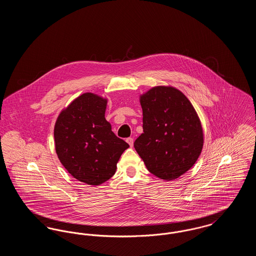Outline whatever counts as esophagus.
I'll return each instance as SVG.
<instances>
[{"label": "esophagus", "mask_w": 256, "mask_h": 256, "mask_svg": "<svg viewBox=\"0 0 256 256\" xmlns=\"http://www.w3.org/2000/svg\"><path fill=\"white\" fill-rule=\"evenodd\" d=\"M126 141L128 142V144L130 146H134V138H132V137H130V138H126Z\"/></svg>", "instance_id": "1"}]
</instances>
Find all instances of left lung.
Wrapping results in <instances>:
<instances>
[{"mask_svg": "<svg viewBox=\"0 0 256 256\" xmlns=\"http://www.w3.org/2000/svg\"><path fill=\"white\" fill-rule=\"evenodd\" d=\"M143 134L134 148L146 169L163 180L190 170L204 146L202 122L193 104L172 86H154L140 95Z\"/></svg>", "mask_w": 256, "mask_h": 256, "instance_id": "8db88e82", "label": "left lung"}]
</instances>
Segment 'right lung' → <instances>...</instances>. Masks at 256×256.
I'll use <instances>...</instances> for the list:
<instances>
[{
	"instance_id": "obj_1",
	"label": "right lung",
	"mask_w": 256,
	"mask_h": 256,
	"mask_svg": "<svg viewBox=\"0 0 256 256\" xmlns=\"http://www.w3.org/2000/svg\"><path fill=\"white\" fill-rule=\"evenodd\" d=\"M108 98L87 92L61 110L54 124V146L64 168L82 182L98 186L115 174L130 146L111 130L104 114Z\"/></svg>"
}]
</instances>
